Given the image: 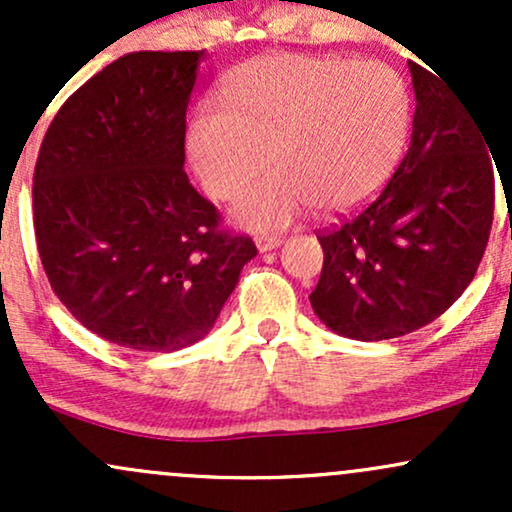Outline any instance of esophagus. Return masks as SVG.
<instances>
[{
    "instance_id": "34e87169",
    "label": "esophagus",
    "mask_w": 512,
    "mask_h": 512,
    "mask_svg": "<svg viewBox=\"0 0 512 512\" xmlns=\"http://www.w3.org/2000/svg\"><path fill=\"white\" fill-rule=\"evenodd\" d=\"M281 243H284V240H281L279 236H257L255 238V245H257V250H260V252L276 250Z\"/></svg>"
}]
</instances>
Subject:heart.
Returning a JSON list of instances; mask_svg holds the SVG:
<instances>
[{
    "label": "heart",
    "instance_id": "obj_1",
    "mask_svg": "<svg viewBox=\"0 0 512 512\" xmlns=\"http://www.w3.org/2000/svg\"><path fill=\"white\" fill-rule=\"evenodd\" d=\"M226 98L209 96L187 129V154L204 190L233 197L248 228H284L315 207L342 214L380 192L411 127L407 79L378 60L262 55L231 74Z\"/></svg>",
    "mask_w": 512,
    "mask_h": 512
}]
</instances>
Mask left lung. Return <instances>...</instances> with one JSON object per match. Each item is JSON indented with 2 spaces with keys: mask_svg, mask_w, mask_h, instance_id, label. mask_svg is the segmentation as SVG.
<instances>
[{
  "mask_svg": "<svg viewBox=\"0 0 512 512\" xmlns=\"http://www.w3.org/2000/svg\"><path fill=\"white\" fill-rule=\"evenodd\" d=\"M411 142L366 209L317 236L325 262L310 305L342 337L380 342L421 330L477 274L493 221L484 132L450 86L409 62Z\"/></svg>",
  "mask_w": 512,
  "mask_h": 512,
  "instance_id": "left-lung-1",
  "label": "left lung"
}]
</instances>
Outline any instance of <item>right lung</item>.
I'll return each instance as SVG.
<instances>
[{
    "label": "right lung",
    "mask_w": 512,
    "mask_h": 512,
    "mask_svg": "<svg viewBox=\"0 0 512 512\" xmlns=\"http://www.w3.org/2000/svg\"><path fill=\"white\" fill-rule=\"evenodd\" d=\"M207 52H129L64 101L40 144L33 226L52 291L86 330L178 351L214 327L257 255L185 173Z\"/></svg>",
    "instance_id": "add662e5"
}]
</instances>
